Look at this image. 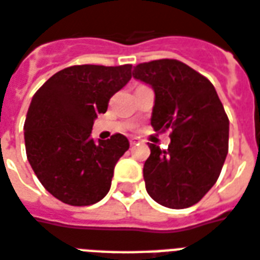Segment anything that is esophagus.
Here are the masks:
<instances>
[{
	"mask_svg": "<svg viewBox=\"0 0 260 260\" xmlns=\"http://www.w3.org/2000/svg\"><path fill=\"white\" fill-rule=\"evenodd\" d=\"M137 143H138V141H136L134 138H132V140H130V145H132V147H134V145H137Z\"/></svg>",
	"mask_w": 260,
	"mask_h": 260,
	"instance_id": "1",
	"label": "esophagus"
}]
</instances>
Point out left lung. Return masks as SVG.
<instances>
[{"mask_svg":"<svg viewBox=\"0 0 260 260\" xmlns=\"http://www.w3.org/2000/svg\"><path fill=\"white\" fill-rule=\"evenodd\" d=\"M133 77L155 92V132L172 128L166 151L149 144L144 164L147 192L166 208L192 206L213 187L229 152V117L215 87L176 59L140 63Z\"/></svg>","mask_w":260,"mask_h":260,"instance_id":"left-lung-1","label":"left lung"}]
</instances>
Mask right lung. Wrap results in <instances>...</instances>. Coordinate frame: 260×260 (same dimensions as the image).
<instances>
[{"label": "right lung", "mask_w": 260, "mask_h": 260, "mask_svg": "<svg viewBox=\"0 0 260 260\" xmlns=\"http://www.w3.org/2000/svg\"><path fill=\"white\" fill-rule=\"evenodd\" d=\"M132 79V65H79L40 87L24 122L27 159L44 188L68 205L87 206L111 188L115 165L130 147L122 134L91 138L98 113Z\"/></svg>", "instance_id": "1"}]
</instances>
